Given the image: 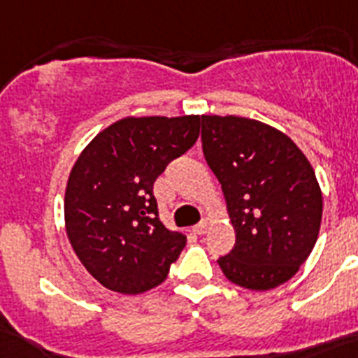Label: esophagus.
<instances>
[{
  "instance_id": "esophagus-1",
  "label": "esophagus",
  "mask_w": 358,
  "mask_h": 358,
  "mask_svg": "<svg viewBox=\"0 0 358 358\" xmlns=\"http://www.w3.org/2000/svg\"><path fill=\"white\" fill-rule=\"evenodd\" d=\"M193 231L196 235H204L208 231V220H200L199 224L193 226Z\"/></svg>"
}]
</instances>
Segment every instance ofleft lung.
<instances>
[{
    "mask_svg": "<svg viewBox=\"0 0 358 358\" xmlns=\"http://www.w3.org/2000/svg\"><path fill=\"white\" fill-rule=\"evenodd\" d=\"M202 149L222 185L235 246L217 263L231 283L270 290L309 257L322 222L315 169L281 130L237 115H202Z\"/></svg>",
    "mask_w": 358,
    "mask_h": 358,
    "instance_id": "obj_1",
    "label": "left lung"
}]
</instances>
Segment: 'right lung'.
<instances>
[{
	"mask_svg": "<svg viewBox=\"0 0 358 358\" xmlns=\"http://www.w3.org/2000/svg\"><path fill=\"white\" fill-rule=\"evenodd\" d=\"M200 115L124 117L99 132L69 173L66 234L84 268L121 294L164 283L185 246L158 217L154 182L199 139Z\"/></svg>",
	"mask_w": 358,
	"mask_h": 358,
	"instance_id": "1",
	"label": "right lung"
}]
</instances>
